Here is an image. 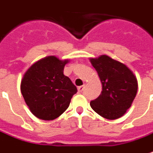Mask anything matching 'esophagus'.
<instances>
[{
    "mask_svg": "<svg viewBox=\"0 0 153 153\" xmlns=\"http://www.w3.org/2000/svg\"><path fill=\"white\" fill-rule=\"evenodd\" d=\"M84 88H85V86L82 85V86H79L78 88H77V89H78V91L80 92V93H82V92L84 90Z\"/></svg>",
    "mask_w": 153,
    "mask_h": 153,
    "instance_id": "esophagus-1",
    "label": "esophagus"
}]
</instances>
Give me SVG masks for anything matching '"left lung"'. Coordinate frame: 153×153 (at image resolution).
<instances>
[{
	"label": "left lung",
	"instance_id": "1",
	"mask_svg": "<svg viewBox=\"0 0 153 153\" xmlns=\"http://www.w3.org/2000/svg\"><path fill=\"white\" fill-rule=\"evenodd\" d=\"M102 83L100 96L91 100L92 109L110 120L123 116L132 105L138 89L136 77L125 65L106 55L91 59Z\"/></svg>",
	"mask_w": 153,
	"mask_h": 153
}]
</instances>
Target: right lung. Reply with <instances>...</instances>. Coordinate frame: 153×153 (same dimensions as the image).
<instances>
[{
    "mask_svg": "<svg viewBox=\"0 0 153 153\" xmlns=\"http://www.w3.org/2000/svg\"><path fill=\"white\" fill-rule=\"evenodd\" d=\"M67 62L54 56L44 58L30 66L22 79V95L30 111L40 119L53 120L59 117L77 92L64 75Z\"/></svg>",
    "mask_w": 153,
    "mask_h": 153,
    "instance_id": "1",
    "label": "right lung"
}]
</instances>
